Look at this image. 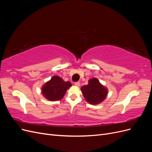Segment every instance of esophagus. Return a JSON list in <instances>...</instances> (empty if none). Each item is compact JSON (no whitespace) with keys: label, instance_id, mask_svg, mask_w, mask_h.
<instances>
[{"label":"esophagus","instance_id":"esophagus-1","mask_svg":"<svg viewBox=\"0 0 152 152\" xmlns=\"http://www.w3.org/2000/svg\"><path fill=\"white\" fill-rule=\"evenodd\" d=\"M75 85L76 86H77V87H79L80 86V83L79 82H75Z\"/></svg>","mask_w":152,"mask_h":152}]
</instances>
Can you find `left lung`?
<instances>
[{"instance_id":"1","label":"left lung","mask_w":152,"mask_h":152,"mask_svg":"<svg viewBox=\"0 0 152 152\" xmlns=\"http://www.w3.org/2000/svg\"><path fill=\"white\" fill-rule=\"evenodd\" d=\"M80 90L86 100L91 104L102 103L108 93V89L101 84L96 78L89 80L88 84L82 86Z\"/></svg>"}]
</instances>
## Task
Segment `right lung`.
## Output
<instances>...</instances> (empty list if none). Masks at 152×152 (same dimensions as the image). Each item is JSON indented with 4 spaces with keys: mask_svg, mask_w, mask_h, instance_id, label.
<instances>
[{
    "mask_svg": "<svg viewBox=\"0 0 152 152\" xmlns=\"http://www.w3.org/2000/svg\"><path fill=\"white\" fill-rule=\"evenodd\" d=\"M72 86L69 81H64L62 78L55 75L43 85L42 94L49 101H58L63 98L67 90Z\"/></svg>",
    "mask_w": 152,
    "mask_h": 152,
    "instance_id": "right-lung-1",
    "label": "right lung"
}]
</instances>
